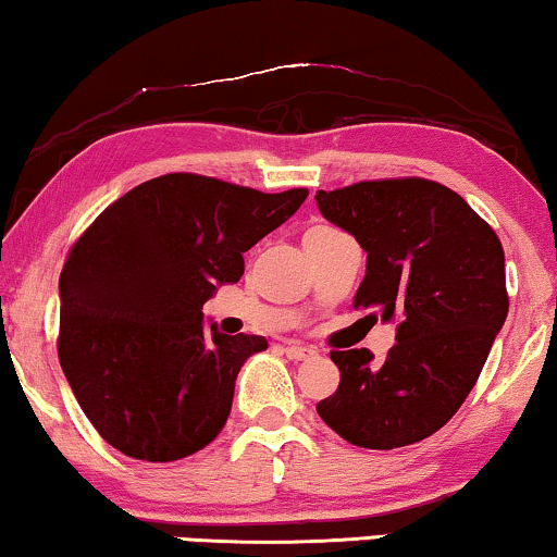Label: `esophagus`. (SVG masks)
Returning a JSON list of instances; mask_svg holds the SVG:
<instances>
[{"label":"esophagus","mask_w":557,"mask_h":557,"mask_svg":"<svg viewBox=\"0 0 557 557\" xmlns=\"http://www.w3.org/2000/svg\"><path fill=\"white\" fill-rule=\"evenodd\" d=\"M285 356L287 358H293V360H305V358H312L315 356V350H310V348H305V346H297V343H285Z\"/></svg>","instance_id":"34e87169"}]
</instances>
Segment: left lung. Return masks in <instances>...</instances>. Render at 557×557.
Here are the masks:
<instances>
[{
    "mask_svg": "<svg viewBox=\"0 0 557 557\" xmlns=\"http://www.w3.org/2000/svg\"><path fill=\"white\" fill-rule=\"evenodd\" d=\"M315 201L368 255L356 308L401 318L381 366L368 348L333 350L341 383L318 404L320 419L363 449L417 444L465 404L505 323L503 242L457 191L419 176L358 182Z\"/></svg>",
    "mask_w": 557,
    "mask_h": 557,
    "instance_id": "1",
    "label": "left lung"
}]
</instances>
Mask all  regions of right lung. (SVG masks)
<instances>
[{"label": "right lung", "instance_id": "right-lung-1", "mask_svg": "<svg viewBox=\"0 0 557 557\" xmlns=\"http://www.w3.org/2000/svg\"><path fill=\"white\" fill-rule=\"evenodd\" d=\"M305 197L182 171L123 194L70 247L60 366L85 417L125 457L176 461L222 432L239 368L268 341L203 331L201 305L239 282L242 255Z\"/></svg>", "mask_w": 557, "mask_h": 557}]
</instances>
